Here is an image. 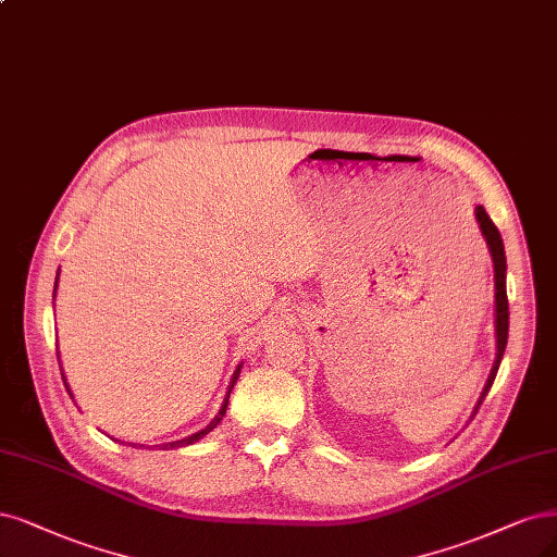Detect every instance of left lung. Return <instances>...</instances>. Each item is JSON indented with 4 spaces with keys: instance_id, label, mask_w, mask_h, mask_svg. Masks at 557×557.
<instances>
[{
    "instance_id": "left-lung-1",
    "label": "left lung",
    "mask_w": 557,
    "mask_h": 557,
    "mask_svg": "<svg viewBox=\"0 0 557 557\" xmlns=\"http://www.w3.org/2000/svg\"><path fill=\"white\" fill-rule=\"evenodd\" d=\"M474 216H476V223H479V230H482V235L488 244V251H491V258H493V272H495V343H497V355H495V363L491 369V375L486 380L484 385V392L482 396H479L476 406H474V414L479 410V406H482V400L486 398L488 389L493 387V380L497 375V369H500V361H503V355H505V348H507V336H509V301H507V258H505V244H503V237L500 233H497L495 223L491 221V216L486 214V209L479 205L474 207Z\"/></svg>"
}]
</instances>
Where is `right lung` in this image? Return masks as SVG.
<instances>
[{"label": "right lung", "mask_w": 557, "mask_h": 557, "mask_svg": "<svg viewBox=\"0 0 557 557\" xmlns=\"http://www.w3.org/2000/svg\"><path fill=\"white\" fill-rule=\"evenodd\" d=\"M57 276H60V272H57ZM57 281L60 278H54V293H57ZM60 357V355H57ZM60 369H62V363H60ZM239 371H242V363L237 367V371L233 373V380H230V387H227V394H225V400H223V406H221V410H219V414L209 421V424L202 429V431H198V433H194V435H188V437H184V440H175V443H165V445H159L161 449H177V447H186V445H194V443H198L200 437H205L209 431H214L216 426H219V421L223 419V414H225V408H227V398H230V392H233V387H235V382H237V377H239ZM62 377H64V373H62ZM64 385H66V377H64ZM66 392L71 394V389H69V385H66ZM133 447H143V445H133ZM157 447V445H154Z\"/></svg>", "instance_id": "obj_1"}]
</instances>
